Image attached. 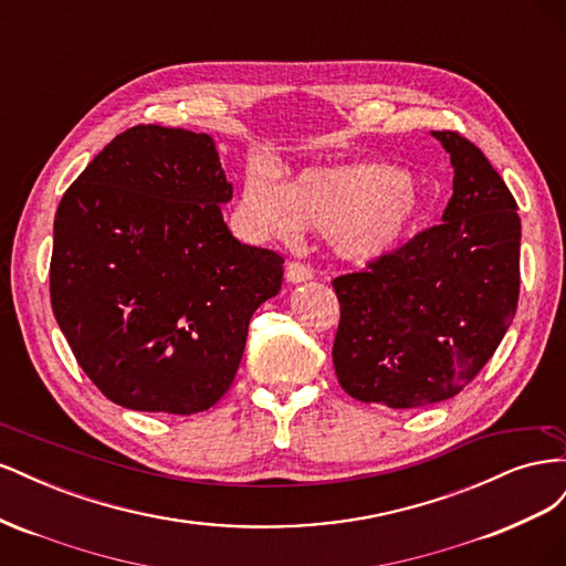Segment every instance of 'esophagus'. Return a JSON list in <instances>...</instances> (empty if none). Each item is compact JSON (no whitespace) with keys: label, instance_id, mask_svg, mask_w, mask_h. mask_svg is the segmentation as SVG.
Masks as SVG:
<instances>
[{"label":"esophagus","instance_id":"1","mask_svg":"<svg viewBox=\"0 0 566 566\" xmlns=\"http://www.w3.org/2000/svg\"><path fill=\"white\" fill-rule=\"evenodd\" d=\"M285 279L290 283H304V281H312L314 279V271H312V266H306L302 262H290L285 266Z\"/></svg>","mask_w":566,"mask_h":566}]
</instances>
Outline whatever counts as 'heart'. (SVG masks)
<instances>
[{
  "instance_id": "heart-1",
  "label": "heart",
  "mask_w": 566,
  "mask_h": 566,
  "mask_svg": "<svg viewBox=\"0 0 566 566\" xmlns=\"http://www.w3.org/2000/svg\"><path fill=\"white\" fill-rule=\"evenodd\" d=\"M243 212L262 235L295 241L302 227H312L331 235L342 260L370 262L416 231L422 200L403 169L352 163L306 169L290 186L252 172L243 184Z\"/></svg>"
}]
</instances>
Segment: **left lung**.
Listing matches in <instances>:
<instances>
[{
  "label": "left lung",
  "mask_w": 566,
  "mask_h": 566,
  "mask_svg": "<svg viewBox=\"0 0 566 566\" xmlns=\"http://www.w3.org/2000/svg\"><path fill=\"white\" fill-rule=\"evenodd\" d=\"M441 224L333 281L337 380L349 397L420 408L455 397L499 349L520 300L522 221L510 188L460 132Z\"/></svg>",
  "instance_id": "left-lung-1"
}]
</instances>
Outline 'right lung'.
I'll list each match as a JSON object with an SVG mask.
<instances>
[{
    "mask_svg": "<svg viewBox=\"0 0 566 566\" xmlns=\"http://www.w3.org/2000/svg\"><path fill=\"white\" fill-rule=\"evenodd\" d=\"M233 188L212 136L136 125L71 184L54 221L51 310L117 406L191 416L229 391L283 256L221 217Z\"/></svg>",
    "mask_w": 566,
    "mask_h": 566,
    "instance_id": "add662e5",
    "label": "right lung"
}]
</instances>
